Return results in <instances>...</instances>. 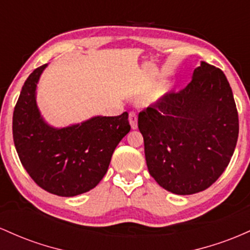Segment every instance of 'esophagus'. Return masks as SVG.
I'll list each match as a JSON object with an SVG mask.
<instances>
[{"instance_id":"34e87169","label":"esophagus","mask_w":250,"mask_h":250,"mask_svg":"<svg viewBox=\"0 0 250 250\" xmlns=\"http://www.w3.org/2000/svg\"><path fill=\"white\" fill-rule=\"evenodd\" d=\"M128 120H130L131 127H132L133 130H136V128L138 127V117H137V114L134 113V112H130V114H128Z\"/></svg>"}]
</instances>
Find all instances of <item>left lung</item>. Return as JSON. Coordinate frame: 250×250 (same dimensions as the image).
I'll return each instance as SVG.
<instances>
[{
	"label": "left lung",
	"instance_id": "1",
	"mask_svg": "<svg viewBox=\"0 0 250 250\" xmlns=\"http://www.w3.org/2000/svg\"><path fill=\"white\" fill-rule=\"evenodd\" d=\"M150 175L177 195L208 189L230 162L238 113L230 85L217 67L202 62L179 92H169L138 114Z\"/></svg>",
	"mask_w": 250,
	"mask_h": 250
}]
</instances>
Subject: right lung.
Segmentation results:
<instances>
[{
  "label": "right lung",
  "mask_w": 250,
  "mask_h": 250,
  "mask_svg": "<svg viewBox=\"0 0 250 250\" xmlns=\"http://www.w3.org/2000/svg\"><path fill=\"white\" fill-rule=\"evenodd\" d=\"M47 64L24 81L14 108L13 138L20 161L33 181L53 195L72 197L98 186L112 153L131 130L128 113L95 117L81 125L49 127L35 102L39 78Z\"/></svg>",
  "instance_id": "1"
}]
</instances>
